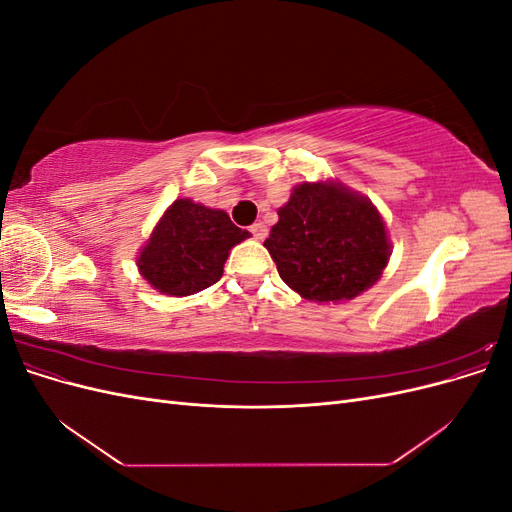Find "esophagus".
I'll return each instance as SVG.
<instances>
[{
	"label": "esophagus",
	"mask_w": 512,
	"mask_h": 512,
	"mask_svg": "<svg viewBox=\"0 0 512 512\" xmlns=\"http://www.w3.org/2000/svg\"><path fill=\"white\" fill-rule=\"evenodd\" d=\"M250 232L254 235V239H258V241H262V239H267V235H269V228L265 226V224H252L250 226Z\"/></svg>",
	"instance_id": "34e87169"
}]
</instances>
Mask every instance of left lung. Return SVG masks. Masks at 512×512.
<instances>
[{"label":"left lung","mask_w":512,"mask_h":512,"mask_svg":"<svg viewBox=\"0 0 512 512\" xmlns=\"http://www.w3.org/2000/svg\"><path fill=\"white\" fill-rule=\"evenodd\" d=\"M265 241L282 280L309 301H348L374 286L391 245L378 209L335 183H301Z\"/></svg>","instance_id":"8db88e82"}]
</instances>
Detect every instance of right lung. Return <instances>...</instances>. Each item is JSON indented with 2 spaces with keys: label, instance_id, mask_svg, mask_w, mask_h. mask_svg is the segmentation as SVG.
Listing matches in <instances>:
<instances>
[{
  "label": "right lung",
  "instance_id": "1",
  "mask_svg": "<svg viewBox=\"0 0 512 512\" xmlns=\"http://www.w3.org/2000/svg\"><path fill=\"white\" fill-rule=\"evenodd\" d=\"M247 237L228 213L179 198L153 230L138 269L160 292L188 297L220 280L228 252Z\"/></svg>",
  "mask_w": 512,
  "mask_h": 512
}]
</instances>
